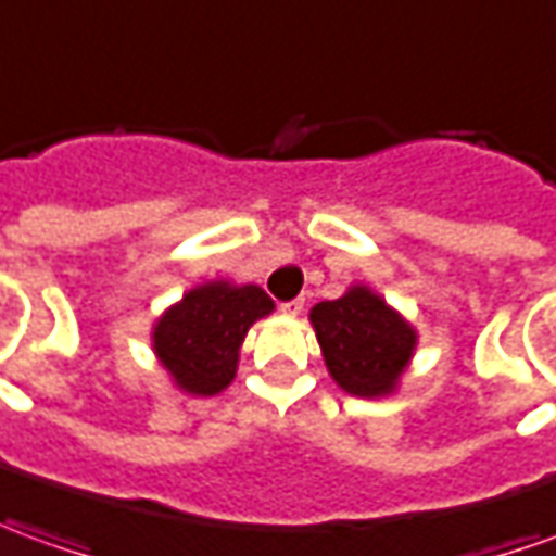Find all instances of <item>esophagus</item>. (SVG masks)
I'll return each instance as SVG.
<instances>
[{
	"instance_id": "34e87169",
	"label": "esophagus",
	"mask_w": 556,
	"mask_h": 556,
	"mask_svg": "<svg viewBox=\"0 0 556 556\" xmlns=\"http://www.w3.org/2000/svg\"><path fill=\"white\" fill-rule=\"evenodd\" d=\"M282 313H286V316H301V313H304V298L286 301V304H282Z\"/></svg>"
}]
</instances>
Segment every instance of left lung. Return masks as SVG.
Instances as JSON below:
<instances>
[{
  "instance_id": "8db88e82",
  "label": "left lung",
  "mask_w": 556,
  "mask_h": 556,
  "mask_svg": "<svg viewBox=\"0 0 556 556\" xmlns=\"http://www.w3.org/2000/svg\"><path fill=\"white\" fill-rule=\"evenodd\" d=\"M309 321L333 382L355 397L391 394L413 358V328L364 286L316 304Z\"/></svg>"
}]
</instances>
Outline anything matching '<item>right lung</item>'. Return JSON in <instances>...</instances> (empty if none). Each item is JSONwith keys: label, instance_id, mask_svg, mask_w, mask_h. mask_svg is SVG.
<instances>
[{"label": "right lung", "instance_id": "1", "mask_svg": "<svg viewBox=\"0 0 556 556\" xmlns=\"http://www.w3.org/2000/svg\"><path fill=\"white\" fill-rule=\"evenodd\" d=\"M270 309L274 301L258 286L207 282L159 318L153 349L177 386L211 397L235 379L243 337Z\"/></svg>", "mask_w": 556, "mask_h": 556}]
</instances>
